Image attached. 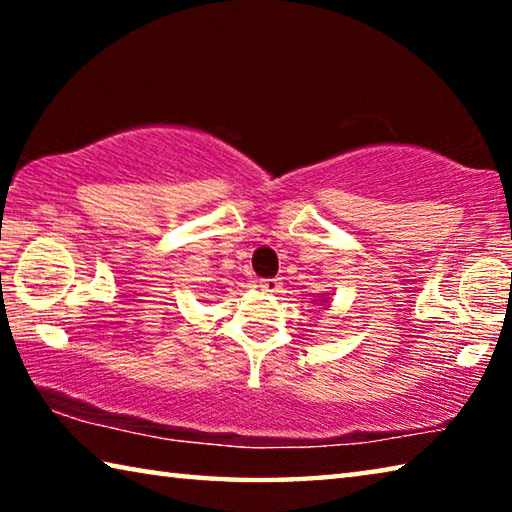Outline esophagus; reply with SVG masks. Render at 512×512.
Masks as SVG:
<instances>
[{
  "instance_id": "1",
  "label": "esophagus",
  "mask_w": 512,
  "mask_h": 512,
  "mask_svg": "<svg viewBox=\"0 0 512 512\" xmlns=\"http://www.w3.org/2000/svg\"><path fill=\"white\" fill-rule=\"evenodd\" d=\"M259 289L268 293H277L282 289V280L280 277H264V280H259Z\"/></svg>"
}]
</instances>
